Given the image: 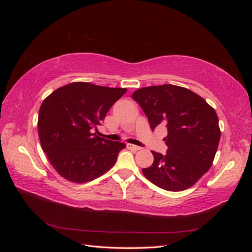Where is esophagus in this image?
Instances as JSON below:
<instances>
[{
    "label": "esophagus",
    "mask_w": 252,
    "mask_h": 252,
    "mask_svg": "<svg viewBox=\"0 0 252 252\" xmlns=\"http://www.w3.org/2000/svg\"><path fill=\"white\" fill-rule=\"evenodd\" d=\"M127 148L132 150V151H138V150H141V149H142L141 147L135 146V145H132V144H127Z\"/></svg>",
    "instance_id": "esophagus-1"
}]
</instances>
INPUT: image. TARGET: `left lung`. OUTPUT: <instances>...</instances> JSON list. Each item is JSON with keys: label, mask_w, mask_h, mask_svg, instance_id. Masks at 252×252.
<instances>
[{"label": "left lung", "mask_w": 252, "mask_h": 252, "mask_svg": "<svg viewBox=\"0 0 252 252\" xmlns=\"http://www.w3.org/2000/svg\"><path fill=\"white\" fill-rule=\"evenodd\" d=\"M138 102L152 130L165 126L168 150L156 151L154 163L142 172L151 183L168 191L193 186L209 170L215 159L220 130L216 110L202 96L185 87L164 84L135 90Z\"/></svg>", "instance_id": "obj_1"}]
</instances>
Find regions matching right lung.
Wrapping results in <instances>:
<instances>
[{
	"label": "right lung",
	"mask_w": 252,
	"mask_h": 252,
	"mask_svg": "<svg viewBox=\"0 0 252 252\" xmlns=\"http://www.w3.org/2000/svg\"><path fill=\"white\" fill-rule=\"evenodd\" d=\"M126 88L73 82L43 101L37 119L42 149L53 168L72 183L93 181L111 169L124 143L101 138L97 130Z\"/></svg>",
	"instance_id": "obj_1"
}]
</instances>
